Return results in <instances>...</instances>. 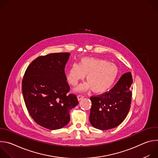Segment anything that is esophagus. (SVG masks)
<instances>
[{
  "instance_id": "obj_1",
  "label": "esophagus",
  "mask_w": 158,
  "mask_h": 158,
  "mask_svg": "<svg viewBox=\"0 0 158 158\" xmlns=\"http://www.w3.org/2000/svg\"><path fill=\"white\" fill-rule=\"evenodd\" d=\"M84 96L79 94V95H78V96H77V99H78L79 101H80V100H81L82 98H84Z\"/></svg>"
}]
</instances>
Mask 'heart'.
I'll use <instances>...</instances> for the list:
<instances>
[{"label": "heart", "instance_id": "1", "mask_svg": "<svg viewBox=\"0 0 158 158\" xmlns=\"http://www.w3.org/2000/svg\"><path fill=\"white\" fill-rule=\"evenodd\" d=\"M118 68L106 60L94 58H82L78 64H73L67 73V79L71 85H76L86 75V83L76 89L82 91L91 89L97 94L107 92L115 83L118 76Z\"/></svg>", "mask_w": 158, "mask_h": 158}]
</instances>
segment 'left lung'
<instances>
[{
	"mask_svg": "<svg viewBox=\"0 0 158 158\" xmlns=\"http://www.w3.org/2000/svg\"><path fill=\"white\" fill-rule=\"evenodd\" d=\"M132 74H124L109 92L92 96L89 121L98 129L107 130L121 124L126 118L131 104Z\"/></svg>",
	"mask_w": 158,
	"mask_h": 158,
	"instance_id": "8db88e82",
	"label": "left lung"
}]
</instances>
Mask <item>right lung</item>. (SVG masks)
Masks as SVG:
<instances>
[{"label": "right lung", "mask_w": 158, "mask_h": 158, "mask_svg": "<svg viewBox=\"0 0 158 158\" xmlns=\"http://www.w3.org/2000/svg\"><path fill=\"white\" fill-rule=\"evenodd\" d=\"M70 54L59 52L37 57L27 67L22 91L29 114L39 126L62 128L70 121V110L79 102L69 94L64 69Z\"/></svg>", "instance_id": "obj_1"}]
</instances>
